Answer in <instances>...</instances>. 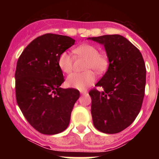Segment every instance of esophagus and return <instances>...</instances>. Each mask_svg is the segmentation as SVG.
<instances>
[{
  "mask_svg": "<svg viewBox=\"0 0 159 159\" xmlns=\"http://www.w3.org/2000/svg\"><path fill=\"white\" fill-rule=\"evenodd\" d=\"M80 92H81V94H86L88 93V91H87V90H81Z\"/></svg>",
  "mask_w": 159,
  "mask_h": 159,
  "instance_id": "34e87169",
  "label": "esophagus"
}]
</instances>
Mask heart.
Returning a JSON list of instances; mask_svg holds the SVG:
<instances>
[{"instance_id": "obj_1", "label": "heart", "mask_w": 159, "mask_h": 159, "mask_svg": "<svg viewBox=\"0 0 159 159\" xmlns=\"http://www.w3.org/2000/svg\"><path fill=\"white\" fill-rule=\"evenodd\" d=\"M75 52L87 59L85 64V70L87 71L71 74L67 78L66 83L68 87L81 91L87 89L95 81L96 75L93 70L98 74L106 70L108 66V60L105 54H99L98 48L92 44H81L75 49ZM72 64L73 61L69 53L67 51L61 53L57 59V65L64 73L68 74L71 71Z\"/></svg>"}]
</instances>
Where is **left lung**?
I'll return each instance as SVG.
<instances>
[{"mask_svg": "<svg viewBox=\"0 0 159 159\" xmlns=\"http://www.w3.org/2000/svg\"><path fill=\"white\" fill-rule=\"evenodd\" d=\"M103 44L109 65L91 90V116L98 130L115 134L128 128L139 115L145 95L146 68L142 54L119 34L89 38Z\"/></svg>", "mask_w": 159, "mask_h": 159, "instance_id": "obj_1", "label": "left lung"}]
</instances>
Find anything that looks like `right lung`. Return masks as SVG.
Instances as JSON below:
<instances>
[{"label": "right lung", "instance_id": "obj_1", "mask_svg": "<svg viewBox=\"0 0 159 159\" xmlns=\"http://www.w3.org/2000/svg\"><path fill=\"white\" fill-rule=\"evenodd\" d=\"M75 42L65 35H41L25 48L17 62V103L30 125L42 134L65 131L79 98L78 90L60 87L65 79L57 65L61 53Z\"/></svg>", "mask_w": 159, "mask_h": 159}]
</instances>
